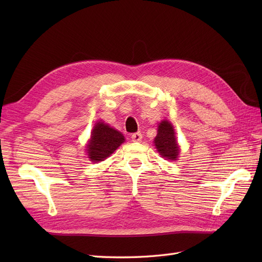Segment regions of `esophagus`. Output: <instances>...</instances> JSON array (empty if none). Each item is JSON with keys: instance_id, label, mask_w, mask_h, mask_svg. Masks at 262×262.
<instances>
[{"instance_id": "obj_1", "label": "esophagus", "mask_w": 262, "mask_h": 262, "mask_svg": "<svg viewBox=\"0 0 262 262\" xmlns=\"http://www.w3.org/2000/svg\"><path fill=\"white\" fill-rule=\"evenodd\" d=\"M131 139L133 142H140L142 140V133L141 132H136L131 136Z\"/></svg>"}]
</instances>
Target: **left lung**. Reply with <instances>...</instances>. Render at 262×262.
<instances>
[{"mask_svg":"<svg viewBox=\"0 0 262 262\" xmlns=\"http://www.w3.org/2000/svg\"><path fill=\"white\" fill-rule=\"evenodd\" d=\"M154 145L162 157L166 158V160L177 161L180 150L175 136V130H173V126L169 121L163 120L158 124Z\"/></svg>","mask_w":262,"mask_h":262,"instance_id":"1","label":"left lung"}]
</instances>
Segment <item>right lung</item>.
<instances>
[{
  "label": "right lung",
  "instance_id": "add662e5",
  "mask_svg": "<svg viewBox=\"0 0 262 262\" xmlns=\"http://www.w3.org/2000/svg\"><path fill=\"white\" fill-rule=\"evenodd\" d=\"M123 142L124 137L121 132L105 122L97 121L94 125L91 140L86 146V153L92 162H102L112 155Z\"/></svg>",
  "mask_w": 262,
  "mask_h": 262
}]
</instances>
